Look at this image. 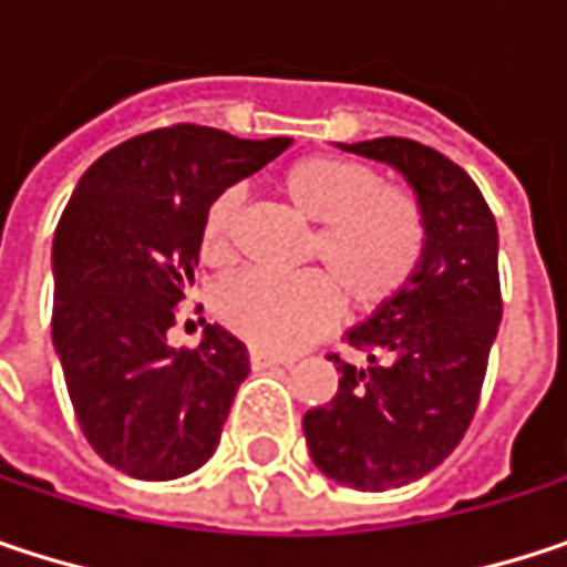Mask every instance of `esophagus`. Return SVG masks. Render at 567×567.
I'll use <instances>...</instances> for the list:
<instances>
[{
  "label": "esophagus",
  "instance_id": "obj_1",
  "mask_svg": "<svg viewBox=\"0 0 567 567\" xmlns=\"http://www.w3.org/2000/svg\"><path fill=\"white\" fill-rule=\"evenodd\" d=\"M249 361H252L256 371H272V368H288L291 364V361H285L279 354H269V351H259V348L249 351Z\"/></svg>",
  "mask_w": 567,
  "mask_h": 567
}]
</instances>
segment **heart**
Wrapping results in <instances>:
<instances>
[{
    "label": "heart",
    "instance_id": "obj_1",
    "mask_svg": "<svg viewBox=\"0 0 567 567\" xmlns=\"http://www.w3.org/2000/svg\"><path fill=\"white\" fill-rule=\"evenodd\" d=\"M282 189L311 223H321L308 256L332 279L323 272L243 269L213 291L219 321L266 351H291L331 328L341 308L338 288L358 305L391 298L420 266L426 243L416 199L406 189L381 186L364 164L328 154L305 157L285 171ZM239 206V189L213 199L203 223L206 256L233 252Z\"/></svg>",
    "mask_w": 567,
    "mask_h": 567
}]
</instances>
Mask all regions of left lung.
Here are the masks:
<instances>
[{"label":"left lung","instance_id":"8db88e82","mask_svg":"<svg viewBox=\"0 0 567 567\" xmlns=\"http://www.w3.org/2000/svg\"><path fill=\"white\" fill-rule=\"evenodd\" d=\"M338 147L400 173L426 229L406 285L344 331L364 364L331 354L338 394L301 420L328 480L384 493L436 470L476 413L503 321L499 229L480 186L443 154L403 137Z\"/></svg>","mask_w":567,"mask_h":567}]
</instances>
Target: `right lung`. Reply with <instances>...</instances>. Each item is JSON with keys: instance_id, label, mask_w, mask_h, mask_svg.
<instances>
[{"instance_id": "add662e5", "label": "right lung", "mask_w": 567, "mask_h": 567, "mask_svg": "<svg viewBox=\"0 0 567 567\" xmlns=\"http://www.w3.org/2000/svg\"><path fill=\"white\" fill-rule=\"evenodd\" d=\"M288 147L176 124L117 144L78 179L52 246V344L74 416L114 470L164 483L216 453L249 351L219 324L193 351L167 331L213 199Z\"/></svg>"}]
</instances>
